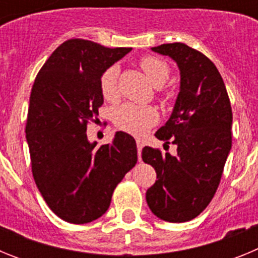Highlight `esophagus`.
Instances as JSON below:
<instances>
[{"label":"esophagus","mask_w":258,"mask_h":258,"mask_svg":"<svg viewBox=\"0 0 258 258\" xmlns=\"http://www.w3.org/2000/svg\"><path fill=\"white\" fill-rule=\"evenodd\" d=\"M143 149V142L141 140H137V150H138V156L141 159V152H142Z\"/></svg>","instance_id":"obj_1"}]
</instances>
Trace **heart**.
Listing matches in <instances>:
<instances>
[{
  "mask_svg": "<svg viewBox=\"0 0 258 258\" xmlns=\"http://www.w3.org/2000/svg\"><path fill=\"white\" fill-rule=\"evenodd\" d=\"M141 68L147 76L150 83L159 88L166 83L169 79L170 70L165 61L156 56H145L140 61ZM117 76L118 67L111 66L107 68L101 76V92L107 101H113L117 98ZM156 112L155 109L147 106H138L134 103H125L116 108L113 113V121L120 129L141 136L156 121Z\"/></svg>",
  "mask_w": 258,
  "mask_h": 258,
  "instance_id": "b5f03b06",
  "label": "heart"
}]
</instances>
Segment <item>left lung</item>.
<instances>
[{
  "label": "left lung",
  "mask_w": 258,
  "mask_h": 258,
  "mask_svg": "<svg viewBox=\"0 0 258 258\" xmlns=\"http://www.w3.org/2000/svg\"><path fill=\"white\" fill-rule=\"evenodd\" d=\"M151 50L177 63L181 83L169 120L155 133L165 145L177 146V154L149 146L142 150L157 178L146 200L160 220L186 222L198 217L217 191L231 150V104L220 72L204 54L181 42Z\"/></svg>",
  "instance_id": "left-lung-1"
}]
</instances>
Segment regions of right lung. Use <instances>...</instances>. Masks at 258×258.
I'll return each mask as SVG.
<instances>
[{
    "label": "right lung",
    "instance_id": "add662e5",
    "mask_svg": "<svg viewBox=\"0 0 258 258\" xmlns=\"http://www.w3.org/2000/svg\"><path fill=\"white\" fill-rule=\"evenodd\" d=\"M131 50L72 38L54 50L32 86L26 125L32 173L49 208L67 222L103 216L137 164L136 141L127 133L117 132L101 147L86 136L103 104L102 74Z\"/></svg>",
    "mask_w": 258,
    "mask_h": 258
}]
</instances>
